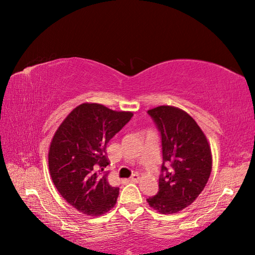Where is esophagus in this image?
<instances>
[{"label":"esophagus","instance_id":"esophagus-1","mask_svg":"<svg viewBox=\"0 0 255 255\" xmlns=\"http://www.w3.org/2000/svg\"><path fill=\"white\" fill-rule=\"evenodd\" d=\"M139 180H140V176H139V174H137V173H136V174H133L130 178H129V181L132 182V183H137Z\"/></svg>","mask_w":255,"mask_h":255}]
</instances>
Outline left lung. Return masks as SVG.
I'll return each instance as SVG.
<instances>
[{
    "label": "left lung",
    "instance_id": "obj_1",
    "mask_svg": "<svg viewBox=\"0 0 255 255\" xmlns=\"http://www.w3.org/2000/svg\"><path fill=\"white\" fill-rule=\"evenodd\" d=\"M161 132L162 174L159 192L149 197L150 207L171 215L191 205L203 192L213 167L207 138L192 116L174 106L148 111Z\"/></svg>",
    "mask_w": 255,
    "mask_h": 255
}]
</instances>
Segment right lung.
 Returning <instances> with one entry per match:
<instances>
[{
  "label": "right lung",
  "mask_w": 255,
  "mask_h": 255,
  "mask_svg": "<svg viewBox=\"0 0 255 255\" xmlns=\"http://www.w3.org/2000/svg\"><path fill=\"white\" fill-rule=\"evenodd\" d=\"M133 114L96 103H83L57 129L48 151L53 185L67 202L88 216H101L116 205L119 188L107 181L108 141Z\"/></svg>",
  "instance_id": "right-lung-1"
}]
</instances>
